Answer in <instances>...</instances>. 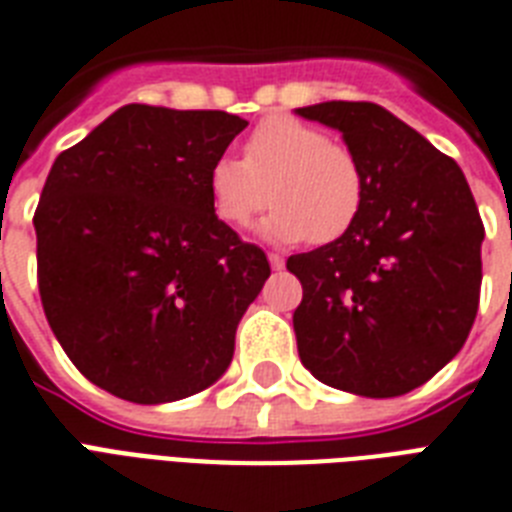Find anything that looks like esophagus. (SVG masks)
Returning <instances> with one entry per match:
<instances>
[{"label":"esophagus","mask_w":512,"mask_h":512,"mask_svg":"<svg viewBox=\"0 0 512 512\" xmlns=\"http://www.w3.org/2000/svg\"><path fill=\"white\" fill-rule=\"evenodd\" d=\"M267 259H269V264H272V269H275V272H280V269L285 267V259H282L280 253H269Z\"/></svg>","instance_id":"34e87169"}]
</instances>
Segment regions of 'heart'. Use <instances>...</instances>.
Listing matches in <instances>:
<instances>
[{
	"instance_id": "obj_1",
	"label": "heart",
	"mask_w": 512,
	"mask_h": 512,
	"mask_svg": "<svg viewBox=\"0 0 512 512\" xmlns=\"http://www.w3.org/2000/svg\"><path fill=\"white\" fill-rule=\"evenodd\" d=\"M216 216L245 227L267 208L261 224L272 243L327 245L354 227L365 203V171L357 153L322 129L290 116L264 118L245 140L243 161L222 155L208 169Z\"/></svg>"
}]
</instances>
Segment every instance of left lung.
<instances>
[{"label":"left lung","mask_w":512,"mask_h":512,"mask_svg":"<svg viewBox=\"0 0 512 512\" xmlns=\"http://www.w3.org/2000/svg\"><path fill=\"white\" fill-rule=\"evenodd\" d=\"M298 116L338 129L365 171L354 227L288 259L304 288L293 312L298 357L327 386L402 396L463 349L476 320V200L449 155L375 102H320Z\"/></svg>","instance_id":"1"}]
</instances>
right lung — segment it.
<instances>
[{
  "label": "right lung",
  "mask_w": 512,
  "mask_h": 512,
  "mask_svg": "<svg viewBox=\"0 0 512 512\" xmlns=\"http://www.w3.org/2000/svg\"><path fill=\"white\" fill-rule=\"evenodd\" d=\"M248 121L124 105L57 155L36 206L52 333L94 386L134 404L198 394L230 367L267 253L214 211L208 169Z\"/></svg>",
  "instance_id": "add662e5"
}]
</instances>
